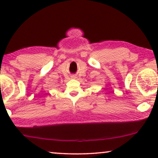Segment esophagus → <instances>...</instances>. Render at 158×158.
Instances as JSON below:
<instances>
[{
    "label": "esophagus",
    "instance_id": "esophagus-1",
    "mask_svg": "<svg viewBox=\"0 0 158 158\" xmlns=\"http://www.w3.org/2000/svg\"><path fill=\"white\" fill-rule=\"evenodd\" d=\"M72 78H76V76H75V75H73Z\"/></svg>",
    "mask_w": 158,
    "mask_h": 158
}]
</instances>
